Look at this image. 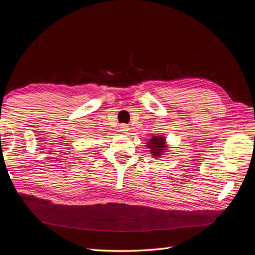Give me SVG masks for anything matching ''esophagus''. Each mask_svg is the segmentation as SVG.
I'll use <instances>...</instances> for the list:
<instances>
[{
  "instance_id": "34e87169",
  "label": "esophagus",
  "mask_w": 255,
  "mask_h": 255,
  "mask_svg": "<svg viewBox=\"0 0 255 255\" xmlns=\"http://www.w3.org/2000/svg\"><path fill=\"white\" fill-rule=\"evenodd\" d=\"M120 128H121V131L123 133H127L129 131V126L126 125V124H122Z\"/></svg>"
}]
</instances>
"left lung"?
Returning <instances> with one entry per match:
<instances>
[{
  "instance_id": "left-lung-1",
  "label": "left lung",
  "mask_w": 255,
  "mask_h": 255,
  "mask_svg": "<svg viewBox=\"0 0 255 255\" xmlns=\"http://www.w3.org/2000/svg\"><path fill=\"white\" fill-rule=\"evenodd\" d=\"M147 146L150 149V152L152 156L155 157H160L164 151L166 150V145H165V139L164 137H161L160 135H155L152 136L147 143Z\"/></svg>"
}]
</instances>
